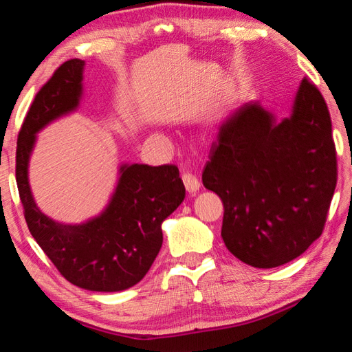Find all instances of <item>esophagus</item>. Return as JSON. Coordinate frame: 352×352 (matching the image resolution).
<instances>
[{"instance_id":"esophagus-1","label":"esophagus","mask_w":352,"mask_h":352,"mask_svg":"<svg viewBox=\"0 0 352 352\" xmlns=\"http://www.w3.org/2000/svg\"><path fill=\"white\" fill-rule=\"evenodd\" d=\"M182 180H183L184 188H186V190H188L189 194H195L200 189L199 178L195 177V175H192V174H183Z\"/></svg>"}]
</instances>
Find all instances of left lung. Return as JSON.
<instances>
[{
    "label": "left lung",
    "instance_id": "left-lung-1",
    "mask_svg": "<svg viewBox=\"0 0 352 352\" xmlns=\"http://www.w3.org/2000/svg\"><path fill=\"white\" fill-rule=\"evenodd\" d=\"M201 180L223 201L222 237L237 259L273 269L323 233L337 184L327 105L302 79L289 118L252 100L219 126Z\"/></svg>",
    "mask_w": 352,
    "mask_h": 352
}]
</instances>
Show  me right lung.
Segmentation results:
<instances>
[{
	"label": "right lung",
	"mask_w": 352,
	"mask_h": 352,
	"mask_svg": "<svg viewBox=\"0 0 352 352\" xmlns=\"http://www.w3.org/2000/svg\"><path fill=\"white\" fill-rule=\"evenodd\" d=\"M85 62L62 63L35 94L16 141V186L28 228L60 275L77 287L119 292L140 283L163 243V220L184 199V184L174 164H124L109 206L80 225H62L35 205L28 164L35 133L73 111L82 96Z\"/></svg>",
	"instance_id": "right-lung-1"
}]
</instances>
